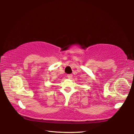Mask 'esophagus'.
<instances>
[{"label": "esophagus", "instance_id": "1", "mask_svg": "<svg viewBox=\"0 0 134 134\" xmlns=\"http://www.w3.org/2000/svg\"><path fill=\"white\" fill-rule=\"evenodd\" d=\"M72 74H67V77L69 78V79H71V78H72Z\"/></svg>", "mask_w": 134, "mask_h": 134}]
</instances>
